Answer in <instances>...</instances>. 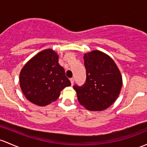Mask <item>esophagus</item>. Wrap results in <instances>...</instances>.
Returning a JSON list of instances; mask_svg holds the SVG:
<instances>
[{"instance_id":"esophagus-1","label":"esophagus","mask_w":147,"mask_h":147,"mask_svg":"<svg viewBox=\"0 0 147 147\" xmlns=\"http://www.w3.org/2000/svg\"><path fill=\"white\" fill-rule=\"evenodd\" d=\"M70 82H71V84H72V85H73V84H74V78H70Z\"/></svg>"}]
</instances>
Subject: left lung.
Masks as SVG:
<instances>
[{
    "label": "left lung",
    "instance_id": "1",
    "mask_svg": "<svg viewBox=\"0 0 147 147\" xmlns=\"http://www.w3.org/2000/svg\"><path fill=\"white\" fill-rule=\"evenodd\" d=\"M86 80L84 85H75L78 101L85 109L101 111L115 102L123 85L121 73L113 60L100 51L84 55Z\"/></svg>",
    "mask_w": 147,
    "mask_h": 147
}]
</instances>
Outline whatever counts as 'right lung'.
Returning <instances> with one entry per match:
<instances>
[{
  "label": "right lung",
  "mask_w": 147,
  "mask_h": 147,
  "mask_svg": "<svg viewBox=\"0 0 147 147\" xmlns=\"http://www.w3.org/2000/svg\"><path fill=\"white\" fill-rule=\"evenodd\" d=\"M20 85L27 100L44 106L56 101L61 91L71 83L58 63V55L49 49L24 65L20 74Z\"/></svg>",
  "instance_id": "1"
}]
</instances>
